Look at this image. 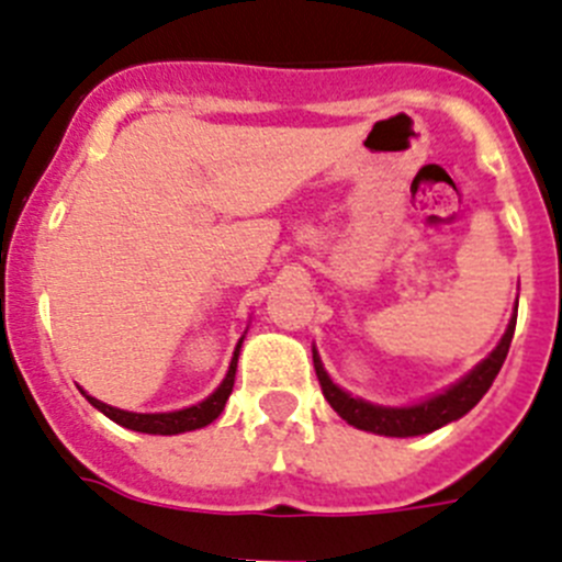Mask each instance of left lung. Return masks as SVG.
<instances>
[{"mask_svg": "<svg viewBox=\"0 0 562 562\" xmlns=\"http://www.w3.org/2000/svg\"><path fill=\"white\" fill-rule=\"evenodd\" d=\"M515 318H518V305H515V313L509 318L502 341L495 344V350L482 363H476L468 375L459 378L448 389L431 394L426 401L412 403V406H378V403H369L363 397H352L338 383H333L325 363L318 358L316 347H313V367H316V378L322 383V392H325L333 412L341 419H347L350 426L361 428V431L381 434V437H419V434H431L453 423V419L464 417L487 394L495 375H498V369H502L504 358H507L509 344H513Z\"/></svg>", "mask_w": 562, "mask_h": 562, "instance_id": "obj_1", "label": "left lung"}]
</instances>
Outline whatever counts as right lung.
<instances>
[{"label": "right lung", "instance_id": "add662e5", "mask_svg": "<svg viewBox=\"0 0 562 562\" xmlns=\"http://www.w3.org/2000/svg\"><path fill=\"white\" fill-rule=\"evenodd\" d=\"M246 336H240L237 341L235 352H232V363L226 369V378L221 381V386L204 397L201 403L195 406H187L179 408V412H156V414H139V412H125V408L117 406H109V403L98 401L92 394H86L83 389L80 392L86 394V401L92 403L98 412H103L105 417L114 419L117 426L131 428V431H139V434H161V437H173V434H184V431H195V428H204L210 426L212 419H218L221 412H224L226 401H229L232 386H235V372H237V356H240V344H244Z\"/></svg>", "mask_w": 562, "mask_h": 562}]
</instances>
